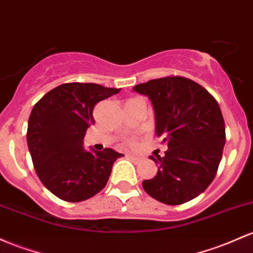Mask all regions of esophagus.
<instances>
[{"label":"esophagus","mask_w":253,"mask_h":253,"mask_svg":"<svg viewBox=\"0 0 253 253\" xmlns=\"http://www.w3.org/2000/svg\"><path fill=\"white\" fill-rule=\"evenodd\" d=\"M127 157H128L129 160H131L132 162H134V163H139L140 161H141V158H140V157H138V156H133V155H132V156H127Z\"/></svg>","instance_id":"1"}]
</instances>
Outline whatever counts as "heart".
Wrapping results in <instances>:
<instances>
[{"label":"heart","instance_id":"obj_1","mask_svg":"<svg viewBox=\"0 0 253 253\" xmlns=\"http://www.w3.org/2000/svg\"><path fill=\"white\" fill-rule=\"evenodd\" d=\"M125 146L128 149H134L135 146H137V143H135V140L133 139V138H129V139L125 141Z\"/></svg>","mask_w":253,"mask_h":253}]
</instances>
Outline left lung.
Here are the masks:
<instances>
[{
	"instance_id": "left-lung-1",
	"label": "left lung",
	"mask_w": 253,
	"mask_h": 253,
	"mask_svg": "<svg viewBox=\"0 0 253 253\" xmlns=\"http://www.w3.org/2000/svg\"><path fill=\"white\" fill-rule=\"evenodd\" d=\"M148 96L156 135L168 145L165 156H150L158 166L143 188L156 201L179 205L198 197L212 182L226 143L220 105L207 90L184 77H166L135 85Z\"/></svg>"
}]
</instances>
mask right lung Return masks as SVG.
I'll list each match as a JSON object with an SVG mask.
<instances>
[{"instance_id": "1", "label": "right lung", "mask_w": 253, "mask_h": 253, "mask_svg": "<svg viewBox=\"0 0 253 253\" xmlns=\"http://www.w3.org/2000/svg\"><path fill=\"white\" fill-rule=\"evenodd\" d=\"M92 83H68L52 88L33 107L27 145L42 184L66 202L86 201L104 188L114 162L113 149L85 150L86 129L95 125L93 108L120 92Z\"/></svg>"}]
</instances>
